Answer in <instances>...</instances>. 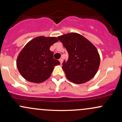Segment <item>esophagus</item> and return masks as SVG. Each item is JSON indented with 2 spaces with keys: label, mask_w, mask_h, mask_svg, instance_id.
Here are the masks:
<instances>
[{
  "label": "esophagus",
  "mask_w": 122,
  "mask_h": 122,
  "mask_svg": "<svg viewBox=\"0 0 122 122\" xmlns=\"http://www.w3.org/2000/svg\"><path fill=\"white\" fill-rule=\"evenodd\" d=\"M59 61H60V64H62V61H63V60H62V58H60V60H59Z\"/></svg>",
  "instance_id": "1"
}]
</instances>
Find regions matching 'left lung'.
<instances>
[{
    "label": "left lung",
    "mask_w": 122,
    "mask_h": 122,
    "mask_svg": "<svg viewBox=\"0 0 122 122\" xmlns=\"http://www.w3.org/2000/svg\"><path fill=\"white\" fill-rule=\"evenodd\" d=\"M66 48L68 55L62 63V69L66 78L76 84H81L92 79L98 71L100 55L90 41L81 35L71 33L58 37Z\"/></svg>",
    "instance_id": "left-lung-1"
}]
</instances>
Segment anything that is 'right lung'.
Returning a JSON list of instances; mask_svg holds the SVG:
<instances>
[{
	"instance_id": "obj_1",
	"label": "right lung",
	"mask_w": 122,
	"mask_h": 122,
	"mask_svg": "<svg viewBox=\"0 0 122 122\" xmlns=\"http://www.w3.org/2000/svg\"><path fill=\"white\" fill-rule=\"evenodd\" d=\"M58 41L55 37H37L28 43L18 55L17 66L24 78L40 83L50 77L54 66L60 65L53 58L50 47Z\"/></svg>"
}]
</instances>
